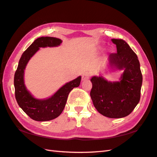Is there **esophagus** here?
I'll use <instances>...</instances> for the list:
<instances>
[{
  "label": "esophagus",
  "instance_id": "34e87169",
  "mask_svg": "<svg viewBox=\"0 0 157 157\" xmlns=\"http://www.w3.org/2000/svg\"><path fill=\"white\" fill-rule=\"evenodd\" d=\"M90 77H91V74H90L89 72H85L82 75V80H88Z\"/></svg>",
  "mask_w": 157,
  "mask_h": 157
}]
</instances>
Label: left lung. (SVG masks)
Returning <instances> with one entry per match:
<instances>
[{
	"label": "left lung",
	"mask_w": 157,
	"mask_h": 157,
	"mask_svg": "<svg viewBox=\"0 0 157 157\" xmlns=\"http://www.w3.org/2000/svg\"><path fill=\"white\" fill-rule=\"evenodd\" d=\"M111 40L117 51L109 54V64L124 73L118 82H109L101 76L93 77L90 96L99 113L119 118L130 115L139 103L143 77L137 56L130 46L122 39Z\"/></svg>",
	"instance_id": "left-lung-1"
}]
</instances>
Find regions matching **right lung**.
I'll use <instances>...</instances> for the list:
<instances>
[{"instance_id": "right-lung-1", "label": "right lung", "mask_w": 157, "mask_h": 157, "mask_svg": "<svg viewBox=\"0 0 157 157\" xmlns=\"http://www.w3.org/2000/svg\"><path fill=\"white\" fill-rule=\"evenodd\" d=\"M61 40L54 37L38 38L23 52L14 75V87L16 101L22 110L32 119L36 121H48L59 117L65 106L69 92L79 86L81 77H78L59 88L51 98L37 99L27 90L23 76L26 65L31 57L42 47L58 46Z\"/></svg>"}]
</instances>
